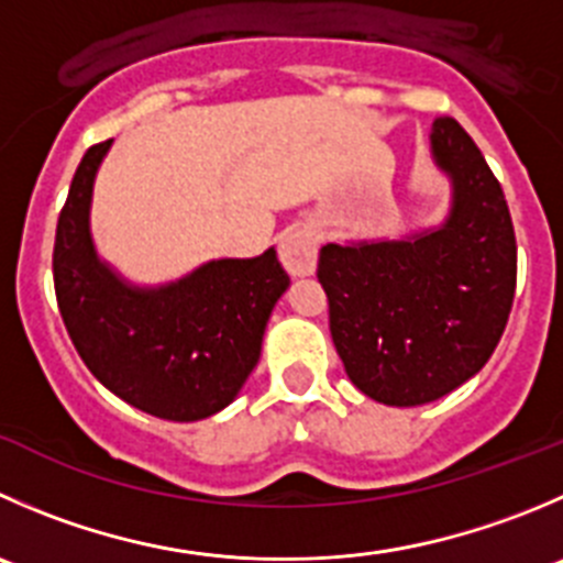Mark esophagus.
I'll return each instance as SVG.
<instances>
[{
    "instance_id": "esophagus-1",
    "label": "esophagus",
    "mask_w": 563,
    "mask_h": 563,
    "mask_svg": "<svg viewBox=\"0 0 563 563\" xmlns=\"http://www.w3.org/2000/svg\"><path fill=\"white\" fill-rule=\"evenodd\" d=\"M277 253H280V261L288 275H313L316 258H319V233L310 225L286 228L280 244H277Z\"/></svg>"
}]
</instances>
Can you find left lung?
<instances>
[{
    "label": "left lung",
    "mask_w": 563,
    "mask_h": 563,
    "mask_svg": "<svg viewBox=\"0 0 563 563\" xmlns=\"http://www.w3.org/2000/svg\"><path fill=\"white\" fill-rule=\"evenodd\" d=\"M429 151L451 184L445 220L398 239L324 244L316 272L349 379L387 407L438 401L476 376L517 286L515 225L478 145L454 118H438Z\"/></svg>",
    "instance_id": "1"
}]
</instances>
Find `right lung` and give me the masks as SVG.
Masks as SVG:
<instances>
[{"instance_id":"1","label":"right lung","mask_w":563,"mask_h":563,"mask_svg":"<svg viewBox=\"0 0 563 563\" xmlns=\"http://www.w3.org/2000/svg\"><path fill=\"white\" fill-rule=\"evenodd\" d=\"M112 140L76 167L54 239V291L90 374L131 407L165 420L225 409L261 360L266 321L286 294L275 247L214 258L162 286H140L98 255L92 187Z\"/></svg>"}]
</instances>
